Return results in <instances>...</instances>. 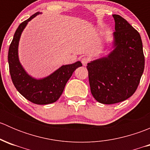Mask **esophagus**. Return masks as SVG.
I'll use <instances>...</instances> for the list:
<instances>
[{"label": "esophagus", "mask_w": 150, "mask_h": 150, "mask_svg": "<svg viewBox=\"0 0 150 150\" xmlns=\"http://www.w3.org/2000/svg\"><path fill=\"white\" fill-rule=\"evenodd\" d=\"M89 61H90V59H89L88 57H83L82 59H81V62H82L83 65V66H86L88 64V63L89 62Z\"/></svg>", "instance_id": "34e87169"}]
</instances>
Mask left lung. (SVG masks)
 Returning a JSON list of instances; mask_svg holds the SVG:
<instances>
[{
	"mask_svg": "<svg viewBox=\"0 0 150 150\" xmlns=\"http://www.w3.org/2000/svg\"><path fill=\"white\" fill-rule=\"evenodd\" d=\"M115 48L107 57L88 63L91 92L104 104L121 102L138 88L144 69L141 36L124 18L113 14Z\"/></svg>",
	"mask_w": 150,
	"mask_h": 150,
	"instance_id": "1",
	"label": "left lung"
}]
</instances>
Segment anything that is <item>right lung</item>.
Returning a JSON list of instances; mask_svg holds the SVG:
<instances>
[{"label": "right lung", "instance_id": "right-lung-1", "mask_svg": "<svg viewBox=\"0 0 150 150\" xmlns=\"http://www.w3.org/2000/svg\"><path fill=\"white\" fill-rule=\"evenodd\" d=\"M39 12L32 15L16 29L8 49V61L12 82L16 90L30 102L36 104H48L59 99L68 80L76 68L82 66L81 62L62 66L54 73L41 80H36L26 73L18 58V44L22 32L29 21Z\"/></svg>", "mask_w": 150, "mask_h": 150}]
</instances>
